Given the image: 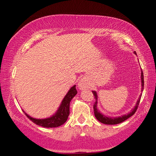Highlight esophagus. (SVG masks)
Wrapping results in <instances>:
<instances>
[{
  "instance_id": "34e87169",
  "label": "esophagus",
  "mask_w": 156,
  "mask_h": 156,
  "mask_svg": "<svg viewBox=\"0 0 156 156\" xmlns=\"http://www.w3.org/2000/svg\"><path fill=\"white\" fill-rule=\"evenodd\" d=\"M78 87L81 90H83V89L87 88L88 87V84H87V81L84 79H82L80 81V82L78 83Z\"/></svg>"
}]
</instances>
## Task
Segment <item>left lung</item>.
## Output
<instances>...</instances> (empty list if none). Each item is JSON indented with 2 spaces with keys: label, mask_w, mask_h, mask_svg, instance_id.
Here are the masks:
<instances>
[{
  "label": "left lung",
  "mask_w": 156,
  "mask_h": 156,
  "mask_svg": "<svg viewBox=\"0 0 156 156\" xmlns=\"http://www.w3.org/2000/svg\"><path fill=\"white\" fill-rule=\"evenodd\" d=\"M134 54L136 55V52H133ZM140 78H141V91L144 90V74H143V71H141V76H140ZM93 94L94 95V98L96 99V101L94 104V116L96 117V119H97L98 121H100V122L102 123H104V124H108V125H114V124H118V123H120L123 121H124L131 117V116L135 114V112L137 110L138 106L139 105L140 103V98H141V94L139 96V98H138L137 102H136L135 107H134L133 109L131 110V112L129 113V114L123 115L121 116H119V117H111V116H106L104 114H102L101 113H100V112L98 110L97 108V101H98V96L97 94L95 91H92Z\"/></svg>",
  "instance_id": "1"
}]
</instances>
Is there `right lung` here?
I'll list each match as a JSON object with an SVG mask.
<instances>
[{
  "instance_id": "obj_1",
  "label": "right lung",
  "mask_w": 156,
  "mask_h": 156,
  "mask_svg": "<svg viewBox=\"0 0 156 156\" xmlns=\"http://www.w3.org/2000/svg\"><path fill=\"white\" fill-rule=\"evenodd\" d=\"M76 94H77V91L76 89V85H74V86L70 88L69 91L65 95V97H64L61 104L59 105L58 109L57 110L55 114L49 117V118L35 119L29 116L24 111H23L27 118L30 119L35 124L40 126L44 128H55L60 126L67 120L68 116L69 115L70 101H72V99H73Z\"/></svg>"
}]
</instances>
